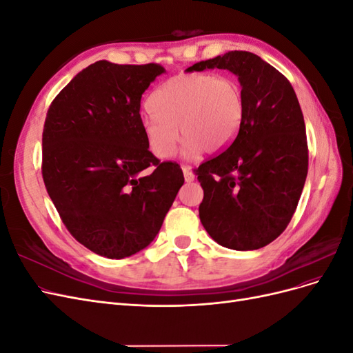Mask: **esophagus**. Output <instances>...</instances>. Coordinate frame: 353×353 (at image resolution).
Wrapping results in <instances>:
<instances>
[{"instance_id": "obj_1", "label": "esophagus", "mask_w": 353, "mask_h": 353, "mask_svg": "<svg viewBox=\"0 0 353 353\" xmlns=\"http://www.w3.org/2000/svg\"><path fill=\"white\" fill-rule=\"evenodd\" d=\"M183 172H184L185 183H193V181H194V174H193V170H191V168L187 166V165H183Z\"/></svg>"}]
</instances>
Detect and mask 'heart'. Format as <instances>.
Segmentation results:
<instances>
[{
    "mask_svg": "<svg viewBox=\"0 0 353 353\" xmlns=\"http://www.w3.org/2000/svg\"><path fill=\"white\" fill-rule=\"evenodd\" d=\"M143 117L148 147L159 159L174 154L178 133L184 150L219 153L237 137L244 97L237 81L212 73H179L153 91Z\"/></svg>",
    "mask_w": 353,
    "mask_h": 353,
    "instance_id": "b5f03b06",
    "label": "heart"
}]
</instances>
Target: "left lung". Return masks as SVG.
<instances>
[{
    "mask_svg": "<svg viewBox=\"0 0 353 353\" xmlns=\"http://www.w3.org/2000/svg\"><path fill=\"white\" fill-rule=\"evenodd\" d=\"M237 74L244 117L234 141L194 169L203 188L199 215L223 248L256 250L274 241L292 221L307 175V141L292 83L249 51H228L193 70Z\"/></svg>",
    "mask_w": 353,
    "mask_h": 353,
    "instance_id": "8db88e82",
    "label": "left lung"
}]
</instances>
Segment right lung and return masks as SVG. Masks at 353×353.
I'll list each match as a JSON object with an SVG mask.
<instances>
[{
	"label": "right lung",
	"mask_w": 353,
	"mask_h": 353,
	"mask_svg": "<svg viewBox=\"0 0 353 353\" xmlns=\"http://www.w3.org/2000/svg\"><path fill=\"white\" fill-rule=\"evenodd\" d=\"M163 72L157 63L95 61L47 112L41 166L47 193L74 240L104 258L147 248L184 184L183 169L159 162L143 131V92Z\"/></svg>",
	"instance_id": "add662e5"
}]
</instances>
